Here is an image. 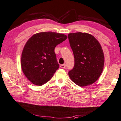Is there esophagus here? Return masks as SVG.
I'll return each instance as SVG.
<instances>
[{
	"label": "esophagus",
	"mask_w": 121,
	"mask_h": 121,
	"mask_svg": "<svg viewBox=\"0 0 121 121\" xmlns=\"http://www.w3.org/2000/svg\"><path fill=\"white\" fill-rule=\"evenodd\" d=\"M60 67L62 68H65L66 67V65H65V64L61 65H60Z\"/></svg>",
	"instance_id": "esophagus-1"
}]
</instances>
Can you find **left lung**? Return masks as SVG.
Segmentation results:
<instances>
[{
	"label": "left lung",
	"mask_w": 121,
	"mask_h": 121,
	"mask_svg": "<svg viewBox=\"0 0 121 121\" xmlns=\"http://www.w3.org/2000/svg\"><path fill=\"white\" fill-rule=\"evenodd\" d=\"M68 37L74 56V66L68 75L79 86L91 85L103 71L104 55L101 45L93 36L86 32L70 33Z\"/></svg>",
	"instance_id": "obj_1"
}]
</instances>
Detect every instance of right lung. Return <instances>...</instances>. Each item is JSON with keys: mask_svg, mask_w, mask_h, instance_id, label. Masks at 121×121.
I'll list each match as a JSON object with an SVG mask.
<instances>
[{"mask_svg": "<svg viewBox=\"0 0 121 121\" xmlns=\"http://www.w3.org/2000/svg\"><path fill=\"white\" fill-rule=\"evenodd\" d=\"M67 38L65 34L48 31L34 34L27 41L21 65L25 76L32 84L42 86L53 77L59 67L54 49Z\"/></svg>", "mask_w": 121, "mask_h": 121, "instance_id": "1", "label": "right lung"}]
</instances>
